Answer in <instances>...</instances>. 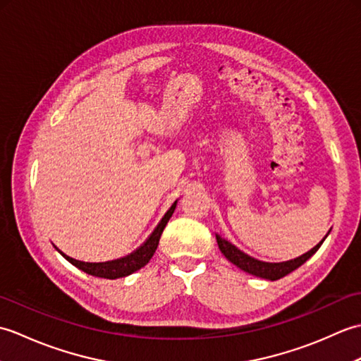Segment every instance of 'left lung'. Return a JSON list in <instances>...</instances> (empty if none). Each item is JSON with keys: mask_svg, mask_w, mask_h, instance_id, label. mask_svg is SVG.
<instances>
[{"mask_svg": "<svg viewBox=\"0 0 361 361\" xmlns=\"http://www.w3.org/2000/svg\"><path fill=\"white\" fill-rule=\"evenodd\" d=\"M216 237H217V243H219L220 251L224 252L225 257L229 260V262H233L234 265L239 267L240 270H243V271L259 276V278L270 279V281L281 279V278H283V276H287L288 273L296 270L298 267H301L305 262V260L310 259L313 255H315L318 248L321 247V243H323L324 239H326V237H324V239L321 240L317 245V247H313L310 251L305 252V255L299 256L293 260H287V262H281V264H270V262H262V260H257L255 257L245 255L243 251H240L239 248H235L234 245L229 243L228 240L221 239L220 235H216Z\"/></svg>", "mask_w": 361, "mask_h": 361, "instance_id": "8db88e82", "label": "left lung"}]
</instances>
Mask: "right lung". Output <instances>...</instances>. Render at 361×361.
Returning a JSON list of instances; mask_svg holds the SVG:
<instances>
[{"mask_svg": "<svg viewBox=\"0 0 361 361\" xmlns=\"http://www.w3.org/2000/svg\"><path fill=\"white\" fill-rule=\"evenodd\" d=\"M175 206H176V202L171 206V209L166 212V216L163 217V220L159 221L158 226L155 228V231L150 234V237L144 242V245H141L140 248H137L136 251H133L132 255L126 256V257H121V259H116V260H110V262L94 264V262H82V260L73 259L70 256L63 255V252L60 251V250H59V252L66 260H70V262L74 267H78L79 270L85 271V273L91 274V276H97V278H104V279L124 278V276H128V274H132V273L140 270V268H142L152 259L153 252H155L158 243H159V237H161V234H163V229L166 228L169 219L172 217V214L175 211Z\"/></svg>", "mask_w": 361, "mask_h": 361, "instance_id": "add662e5", "label": "right lung"}]
</instances>
